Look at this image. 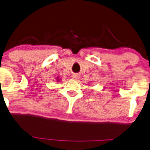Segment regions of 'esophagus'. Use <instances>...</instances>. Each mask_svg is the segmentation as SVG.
<instances>
[{
	"label": "esophagus",
	"mask_w": 150,
	"mask_h": 150,
	"mask_svg": "<svg viewBox=\"0 0 150 150\" xmlns=\"http://www.w3.org/2000/svg\"><path fill=\"white\" fill-rule=\"evenodd\" d=\"M72 79H74V80H78V79H79V78H80V76H79V74H74L72 75Z\"/></svg>",
	"instance_id": "34e87169"
}]
</instances>
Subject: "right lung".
Here are the masks:
<instances>
[{"mask_svg": "<svg viewBox=\"0 0 150 150\" xmlns=\"http://www.w3.org/2000/svg\"><path fill=\"white\" fill-rule=\"evenodd\" d=\"M57 79H58V80H57V81H60V79H59V78H58ZM58 82H59V81H58Z\"/></svg>", "mask_w": 150, "mask_h": 150, "instance_id": "1", "label": "right lung"}]
</instances>
